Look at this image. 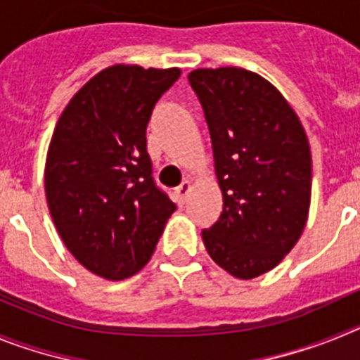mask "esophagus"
Here are the masks:
<instances>
[{"mask_svg":"<svg viewBox=\"0 0 360 360\" xmlns=\"http://www.w3.org/2000/svg\"><path fill=\"white\" fill-rule=\"evenodd\" d=\"M189 193H191V182L189 180H184V182L174 189V198H176V202L180 203V205H184L187 196H189Z\"/></svg>","mask_w":360,"mask_h":360,"instance_id":"34e87169","label":"esophagus"}]
</instances>
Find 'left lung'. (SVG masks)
Masks as SVG:
<instances>
[{"label": "left lung", "instance_id": "1", "mask_svg": "<svg viewBox=\"0 0 360 360\" xmlns=\"http://www.w3.org/2000/svg\"><path fill=\"white\" fill-rule=\"evenodd\" d=\"M211 133L224 211L202 231L209 256L252 279L281 263L307 225L311 155L301 120L276 86L249 70L189 73Z\"/></svg>", "mask_w": 360, "mask_h": 360}]
</instances>
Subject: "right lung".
Returning a JSON list of instances; mask_svg holds the SVG:
<instances>
[{
    "mask_svg": "<svg viewBox=\"0 0 360 360\" xmlns=\"http://www.w3.org/2000/svg\"><path fill=\"white\" fill-rule=\"evenodd\" d=\"M180 73L110 66L73 95L53 129L44 167L50 214L73 257L110 281L144 269L176 209L155 186L146 128Z\"/></svg>",
    "mask_w": 360,
    "mask_h": 360,
    "instance_id": "right-lung-1",
    "label": "right lung"
}]
</instances>
